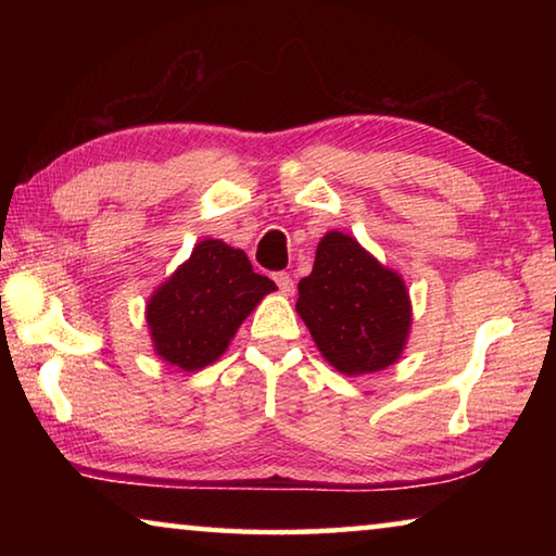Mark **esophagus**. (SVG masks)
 Returning <instances> with one entry per match:
<instances>
[{
  "mask_svg": "<svg viewBox=\"0 0 556 556\" xmlns=\"http://www.w3.org/2000/svg\"><path fill=\"white\" fill-rule=\"evenodd\" d=\"M275 281H277V287H279L281 294H285V296L294 294V279H291V275H287V271H277Z\"/></svg>",
  "mask_w": 556,
  "mask_h": 556,
  "instance_id": "esophagus-1",
  "label": "esophagus"
}]
</instances>
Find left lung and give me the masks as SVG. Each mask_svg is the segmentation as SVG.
Wrapping results in <instances>:
<instances>
[{
	"instance_id": "obj_1",
	"label": "left lung",
	"mask_w": 556,
	"mask_h": 556,
	"mask_svg": "<svg viewBox=\"0 0 556 556\" xmlns=\"http://www.w3.org/2000/svg\"><path fill=\"white\" fill-rule=\"evenodd\" d=\"M296 314L321 355L348 378L397 363L412 328L404 279L341 230L318 242L312 275L299 281Z\"/></svg>"
}]
</instances>
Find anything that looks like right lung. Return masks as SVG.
I'll return each mask as SVG.
<instances>
[{
  "mask_svg": "<svg viewBox=\"0 0 556 556\" xmlns=\"http://www.w3.org/2000/svg\"><path fill=\"white\" fill-rule=\"evenodd\" d=\"M275 281L257 275L242 250L223 240L195 242L184 265L147 301L154 353L184 372L218 361Z\"/></svg>",
  "mask_w": 556,
  "mask_h": 556,
  "instance_id": "1",
  "label": "right lung"
}]
</instances>
